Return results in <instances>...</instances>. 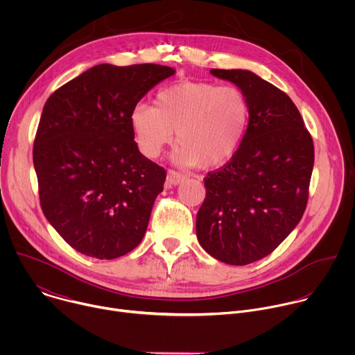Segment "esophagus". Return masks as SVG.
I'll list each match as a JSON object with an SVG mask.
<instances>
[{"mask_svg": "<svg viewBox=\"0 0 355 355\" xmlns=\"http://www.w3.org/2000/svg\"><path fill=\"white\" fill-rule=\"evenodd\" d=\"M184 180H185V177H184L182 174H180V173H177V171H171V170H170V171L167 173L166 185H167V187L178 185V184H181Z\"/></svg>", "mask_w": 355, "mask_h": 355, "instance_id": "1", "label": "esophagus"}]
</instances>
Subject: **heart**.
<instances>
[{
  "mask_svg": "<svg viewBox=\"0 0 355 355\" xmlns=\"http://www.w3.org/2000/svg\"><path fill=\"white\" fill-rule=\"evenodd\" d=\"M250 116L245 94L234 85L181 81L162 88L156 107L139 103L130 125L141 153L160 156L177 130L173 162L180 167L219 168L237 151Z\"/></svg>",
  "mask_w": 355,
  "mask_h": 355,
  "instance_id": "heart-1",
  "label": "heart"
}]
</instances>
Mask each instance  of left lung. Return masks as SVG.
<instances>
[{
	"mask_svg": "<svg viewBox=\"0 0 355 355\" xmlns=\"http://www.w3.org/2000/svg\"><path fill=\"white\" fill-rule=\"evenodd\" d=\"M247 96L250 116L232 160L204 180L207 198L196 237L208 254L230 266L267 257L306 209L313 140L292 99L248 70L212 69Z\"/></svg>",
	"mask_w": 355,
	"mask_h": 355,
	"instance_id": "1",
	"label": "left lung"
}]
</instances>
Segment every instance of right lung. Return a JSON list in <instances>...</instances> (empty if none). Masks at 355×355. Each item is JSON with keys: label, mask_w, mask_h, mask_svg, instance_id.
Listing matches in <instances>:
<instances>
[{"label": "right lung", "mask_w": 355, "mask_h": 355, "mask_svg": "<svg viewBox=\"0 0 355 355\" xmlns=\"http://www.w3.org/2000/svg\"><path fill=\"white\" fill-rule=\"evenodd\" d=\"M174 74L160 64H98L46 101L33 144L40 207L81 254L112 260L141 241L166 171L139 151L130 112Z\"/></svg>", "instance_id": "1"}]
</instances>
